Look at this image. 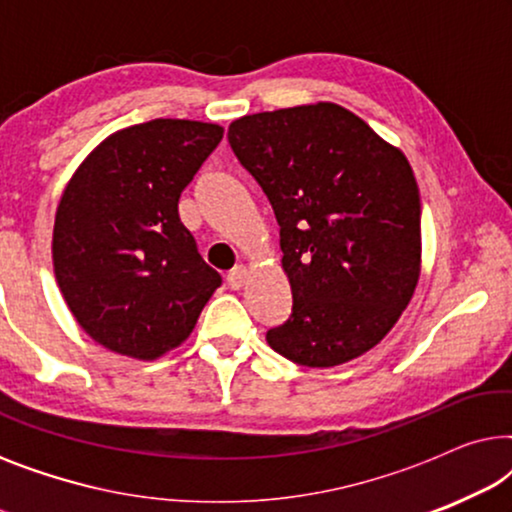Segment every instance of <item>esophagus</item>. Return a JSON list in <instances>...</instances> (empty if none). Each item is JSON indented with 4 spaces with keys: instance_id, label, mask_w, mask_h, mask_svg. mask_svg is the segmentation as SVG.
Wrapping results in <instances>:
<instances>
[{
    "instance_id": "esophagus-1",
    "label": "esophagus",
    "mask_w": 512,
    "mask_h": 512,
    "mask_svg": "<svg viewBox=\"0 0 512 512\" xmlns=\"http://www.w3.org/2000/svg\"><path fill=\"white\" fill-rule=\"evenodd\" d=\"M247 277H249V270L244 268V265H237V268L228 272V286H230V289L240 291L242 286L247 284Z\"/></svg>"
}]
</instances>
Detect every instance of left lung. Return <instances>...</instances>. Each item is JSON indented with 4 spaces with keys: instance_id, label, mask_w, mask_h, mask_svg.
I'll list each match as a JSON object with an SVG mask.
<instances>
[{
    "instance_id": "8db88e82",
    "label": "left lung",
    "mask_w": 512,
    "mask_h": 512,
    "mask_svg": "<svg viewBox=\"0 0 512 512\" xmlns=\"http://www.w3.org/2000/svg\"><path fill=\"white\" fill-rule=\"evenodd\" d=\"M228 142L275 209L293 293L268 345L307 368L380 345L422 272V202L405 153L335 102L242 116Z\"/></svg>"
}]
</instances>
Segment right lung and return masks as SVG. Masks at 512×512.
<instances>
[{
    "label": "right lung",
    "instance_id": "add662e5",
    "mask_svg": "<svg viewBox=\"0 0 512 512\" xmlns=\"http://www.w3.org/2000/svg\"><path fill=\"white\" fill-rule=\"evenodd\" d=\"M221 137L216 123L153 118L109 135L67 181L55 282L97 345L156 361L193 333L221 275L181 223L179 198Z\"/></svg>",
    "mask_w": 512,
    "mask_h": 512
}]
</instances>
